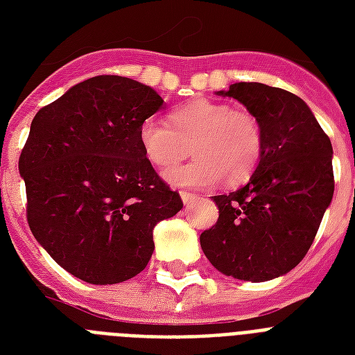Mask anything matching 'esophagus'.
Returning <instances> with one entry per match:
<instances>
[{
  "label": "esophagus",
  "instance_id": "obj_1",
  "mask_svg": "<svg viewBox=\"0 0 355 355\" xmlns=\"http://www.w3.org/2000/svg\"><path fill=\"white\" fill-rule=\"evenodd\" d=\"M180 197H182L184 205H189V202H193L195 199H197V193H191V191H180Z\"/></svg>",
  "mask_w": 355,
  "mask_h": 355
}]
</instances>
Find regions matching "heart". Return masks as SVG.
Instances as JSON below:
<instances>
[{"instance_id": "obj_1", "label": "heart", "mask_w": 355, "mask_h": 355, "mask_svg": "<svg viewBox=\"0 0 355 355\" xmlns=\"http://www.w3.org/2000/svg\"><path fill=\"white\" fill-rule=\"evenodd\" d=\"M145 158L166 173L193 153L191 164L167 175L177 186L210 188L219 180L230 186L250 178L265 149L263 128L248 110L227 103L193 101L173 110L169 123L150 118L139 127Z\"/></svg>"}]
</instances>
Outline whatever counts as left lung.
<instances>
[{
  "label": "left lung",
  "instance_id": "8db88e82",
  "mask_svg": "<svg viewBox=\"0 0 355 355\" xmlns=\"http://www.w3.org/2000/svg\"><path fill=\"white\" fill-rule=\"evenodd\" d=\"M219 96L234 97L259 119L265 149L243 188L214 197L219 219L200 234V247L223 275L272 280L302 261L330 206L331 141L291 92L236 83Z\"/></svg>",
  "mask_w": 355,
  "mask_h": 355
}]
</instances>
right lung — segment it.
Masks as SVG:
<instances>
[{"label":"right lung","mask_w":355,"mask_h":355,"mask_svg":"<svg viewBox=\"0 0 355 355\" xmlns=\"http://www.w3.org/2000/svg\"><path fill=\"white\" fill-rule=\"evenodd\" d=\"M164 105L153 88L97 75L36 112L19 155L27 223L62 269L96 286L147 267L153 230L182 208L139 144Z\"/></svg>","instance_id":"right-lung-1"}]
</instances>
